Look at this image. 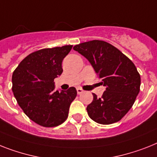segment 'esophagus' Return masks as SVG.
I'll list each match as a JSON object with an SVG mask.
<instances>
[{"label":"esophagus","mask_w":157,"mask_h":157,"mask_svg":"<svg viewBox=\"0 0 157 157\" xmlns=\"http://www.w3.org/2000/svg\"><path fill=\"white\" fill-rule=\"evenodd\" d=\"M84 92V90H82V88H77V93H78V94H81L82 93H83Z\"/></svg>","instance_id":"obj_1"}]
</instances>
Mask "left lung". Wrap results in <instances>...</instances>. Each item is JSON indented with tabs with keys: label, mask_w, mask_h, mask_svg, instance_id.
Listing matches in <instances>:
<instances>
[{
	"label": "left lung",
	"mask_w": 157,
	"mask_h": 157,
	"mask_svg": "<svg viewBox=\"0 0 157 157\" xmlns=\"http://www.w3.org/2000/svg\"><path fill=\"white\" fill-rule=\"evenodd\" d=\"M73 49L90 62L106 86L100 98L93 94V101L86 107L89 117L100 124L120 121L132 108L140 92V75L134 63L104 41H86Z\"/></svg>",
	"instance_id": "8db88e82"
}]
</instances>
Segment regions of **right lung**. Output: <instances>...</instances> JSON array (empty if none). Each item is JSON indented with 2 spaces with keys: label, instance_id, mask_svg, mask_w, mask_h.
Wrapping results in <instances>:
<instances>
[{
  "label": "right lung",
  "instance_id": "add662e5",
  "mask_svg": "<svg viewBox=\"0 0 157 157\" xmlns=\"http://www.w3.org/2000/svg\"><path fill=\"white\" fill-rule=\"evenodd\" d=\"M71 45L46 48L31 53L18 65L12 76V90L24 113L36 124L57 127L68 117L71 103L77 90H54V79L63 73V58Z\"/></svg>",
  "mask_w": 157,
  "mask_h": 157
}]
</instances>
